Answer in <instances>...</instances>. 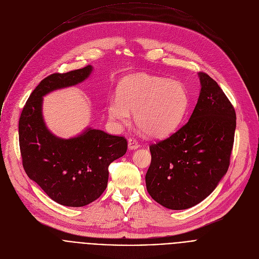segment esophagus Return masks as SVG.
<instances>
[{
  "label": "esophagus",
  "mask_w": 259,
  "mask_h": 259,
  "mask_svg": "<svg viewBox=\"0 0 259 259\" xmlns=\"http://www.w3.org/2000/svg\"><path fill=\"white\" fill-rule=\"evenodd\" d=\"M128 146L130 150H135V149H137V147H139V142L134 137H129Z\"/></svg>",
  "instance_id": "1"
}]
</instances>
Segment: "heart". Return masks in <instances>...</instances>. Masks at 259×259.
Instances as JSON below:
<instances>
[{
  "label": "heart",
  "mask_w": 259,
  "mask_h": 259,
  "mask_svg": "<svg viewBox=\"0 0 259 259\" xmlns=\"http://www.w3.org/2000/svg\"><path fill=\"white\" fill-rule=\"evenodd\" d=\"M188 106V95L177 82L146 75L126 78L118 97L110 99L107 112L113 120L127 123L134 112L137 127L146 135L161 137L173 131Z\"/></svg>",
  "instance_id": "b5f03b06"
}]
</instances>
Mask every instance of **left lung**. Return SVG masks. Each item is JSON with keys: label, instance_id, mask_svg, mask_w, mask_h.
Segmentation results:
<instances>
[{"label": "left lung", "instance_id": "1", "mask_svg": "<svg viewBox=\"0 0 259 259\" xmlns=\"http://www.w3.org/2000/svg\"><path fill=\"white\" fill-rule=\"evenodd\" d=\"M201 92L190 120L169 137L150 145L146 190L162 206L191 208L207 198L228 172L236 112L218 84L199 72Z\"/></svg>", "mask_w": 259, "mask_h": 259}]
</instances>
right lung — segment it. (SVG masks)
Segmentation results:
<instances>
[{
    "label": "right lung",
    "mask_w": 259,
    "mask_h": 259,
    "mask_svg": "<svg viewBox=\"0 0 259 259\" xmlns=\"http://www.w3.org/2000/svg\"><path fill=\"white\" fill-rule=\"evenodd\" d=\"M91 65L55 72L35 87L23 106L18 134L22 166L27 176L56 203L83 207L98 199L107 186L108 166L125 155L127 139L87 129L70 139L51 134L42 117V97L50 91L84 81Z\"/></svg>",
    "instance_id": "add662e5"
}]
</instances>
